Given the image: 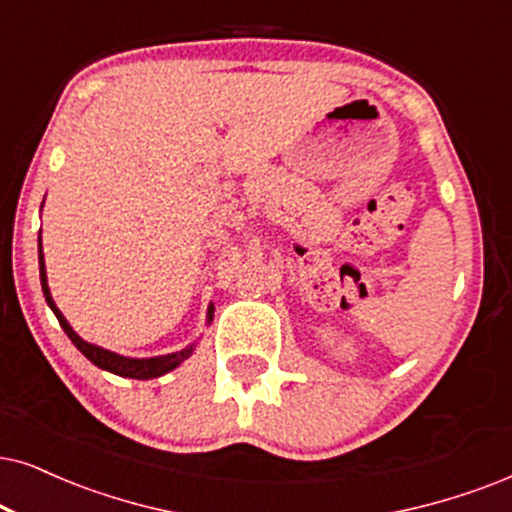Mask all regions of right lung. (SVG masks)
Here are the masks:
<instances>
[{
  "label": "right lung",
  "instance_id": "1",
  "mask_svg": "<svg viewBox=\"0 0 512 512\" xmlns=\"http://www.w3.org/2000/svg\"><path fill=\"white\" fill-rule=\"evenodd\" d=\"M40 281H42V290H44V297H47V304L51 307V312L56 314L58 323H61V328L66 331V335L70 340H73V345L80 349V352L87 357L92 364H96L103 371H111L115 375H122V378H137V380H148V378H158V375H163L167 371H172V368H177L181 361L189 359L191 352H193V345L181 349V352H174V354H165V357H153V359H129V357H120V354L115 352H108V349L103 347H96V345H89V342H84L80 335H77L73 328H70V323L63 319V314L58 312V307L51 300V293H49V286H47V271H44V255H42V238H40ZM212 312H215V307L210 304L208 309V319L212 321Z\"/></svg>",
  "mask_w": 512,
  "mask_h": 512
}]
</instances>
